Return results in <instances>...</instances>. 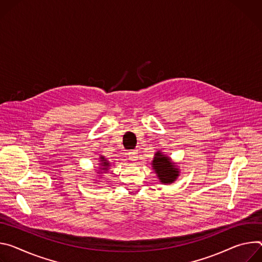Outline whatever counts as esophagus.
Masks as SVG:
<instances>
[{
  "instance_id": "esophagus-1",
  "label": "esophagus",
  "mask_w": 262,
  "mask_h": 262,
  "mask_svg": "<svg viewBox=\"0 0 262 262\" xmlns=\"http://www.w3.org/2000/svg\"><path fill=\"white\" fill-rule=\"evenodd\" d=\"M128 155H129V159H130L131 161H136V160H138V153H137L136 150L130 151V152L128 153Z\"/></svg>"
}]
</instances>
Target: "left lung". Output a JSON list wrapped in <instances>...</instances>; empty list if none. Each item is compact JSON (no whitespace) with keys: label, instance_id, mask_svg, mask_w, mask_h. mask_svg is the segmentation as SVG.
Listing matches in <instances>:
<instances>
[{"label":"left lung","instance_id":"obj_1","mask_svg":"<svg viewBox=\"0 0 262 262\" xmlns=\"http://www.w3.org/2000/svg\"><path fill=\"white\" fill-rule=\"evenodd\" d=\"M152 167L162 184H170L179 177L180 170L176 166V163L171 162L170 158L163 155L161 152L155 154L152 161Z\"/></svg>","mask_w":262,"mask_h":262}]
</instances>
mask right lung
I'll use <instances>...</instances> for the list:
<instances>
[{
    "label": "right lung",
    "instance_id": "1",
    "mask_svg": "<svg viewBox=\"0 0 262 262\" xmlns=\"http://www.w3.org/2000/svg\"><path fill=\"white\" fill-rule=\"evenodd\" d=\"M101 166H100V169L103 170V171H107L109 166H110V162L107 161V159L104 157V156H101L100 157V163H99Z\"/></svg>",
    "mask_w": 262,
    "mask_h": 262
}]
</instances>
